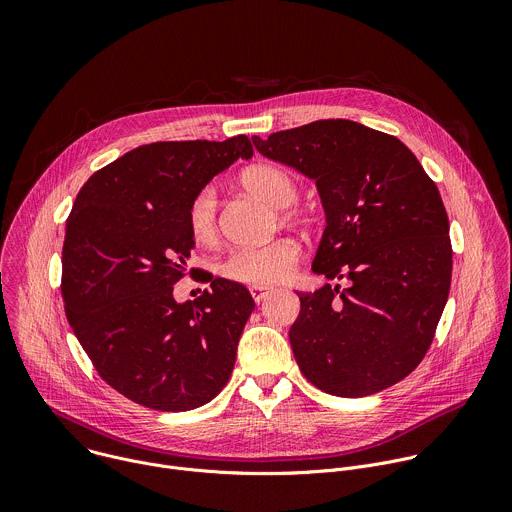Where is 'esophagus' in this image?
Returning <instances> with one entry per match:
<instances>
[{"instance_id": "esophagus-1", "label": "esophagus", "mask_w": 512, "mask_h": 512, "mask_svg": "<svg viewBox=\"0 0 512 512\" xmlns=\"http://www.w3.org/2000/svg\"><path fill=\"white\" fill-rule=\"evenodd\" d=\"M249 291H251V296H253L255 302H263L265 298H269V296L273 294V287H267V285H251Z\"/></svg>"}]
</instances>
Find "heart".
Wrapping results in <instances>:
<instances>
[{"label": "heart", "mask_w": 512, "mask_h": 512, "mask_svg": "<svg viewBox=\"0 0 512 512\" xmlns=\"http://www.w3.org/2000/svg\"><path fill=\"white\" fill-rule=\"evenodd\" d=\"M243 186L261 196L275 208L291 206L298 200L300 188L287 170L271 164L253 166L241 176ZM218 202L212 186L200 188L188 202L186 225L198 245H210L218 237ZM287 216V212H283ZM300 259V245L291 237H279L259 247H241L231 251L221 263V273L239 283L273 285L283 281Z\"/></svg>", "instance_id": "b5f03b06"}]
</instances>
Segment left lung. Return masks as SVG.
<instances>
[{
    "instance_id": "1",
    "label": "left lung",
    "mask_w": 512,
    "mask_h": 512,
    "mask_svg": "<svg viewBox=\"0 0 512 512\" xmlns=\"http://www.w3.org/2000/svg\"><path fill=\"white\" fill-rule=\"evenodd\" d=\"M269 160L316 180L326 229L312 271L328 279L298 294L289 342L304 377L336 397H364L423 360L448 302L452 243L435 182L395 135L348 119L251 137Z\"/></svg>"
}]
</instances>
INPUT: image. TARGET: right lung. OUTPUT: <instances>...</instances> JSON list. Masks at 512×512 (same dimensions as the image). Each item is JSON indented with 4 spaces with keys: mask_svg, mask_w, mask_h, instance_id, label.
Wrapping results in <instances>:
<instances>
[{
    "mask_svg": "<svg viewBox=\"0 0 512 512\" xmlns=\"http://www.w3.org/2000/svg\"><path fill=\"white\" fill-rule=\"evenodd\" d=\"M247 135L156 141L95 172L66 218L62 300L68 324L101 379L158 411H188L227 385L241 332L255 310L249 289L223 277L178 304L194 239L190 198L239 158Z\"/></svg>",
    "mask_w": 512,
    "mask_h": 512,
    "instance_id": "right-lung-1",
    "label": "right lung"
}]
</instances>
